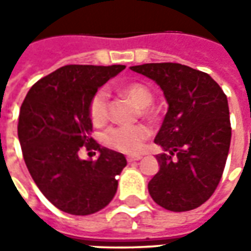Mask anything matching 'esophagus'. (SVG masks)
Returning <instances> with one entry per match:
<instances>
[{"label": "esophagus", "instance_id": "34e87169", "mask_svg": "<svg viewBox=\"0 0 251 251\" xmlns=\"http://www.w3.org/2000/svg\"><path fill=\"white\" fill-rule=\"evenodd\" d=\"M140 159H141V156H128V158H127L128 162H135V160H140Z\"/></svg>", "mask_w": 251, "mask_h": 251}]
</instances>
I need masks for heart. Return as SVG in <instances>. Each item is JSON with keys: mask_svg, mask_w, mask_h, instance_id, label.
Segmentation results:
<instances>
[{"mask_svg": "<svg viewBox=\"0 0 251 251\" xmlns=\"http://www.w3.org/2000/svg\"><path fill=\"white\" fill-rule=\"evenodd\" d=\"M121 96L128 98L141 109V116L147 120H158V111L150 104L153 100L151 89L141 82H130L121 85L117 89ZM89 117L95 126H101L109 117V95L107 92L98 91L89 101ZM150 137V130L145 126H116L103 134V142L109 148L124 153H135L141 150L144 141Z\"/></svg>", "mask_w": 251, "mask_h": 251, "instance_id": "obj_1", "label": "heart"}]
</instances>
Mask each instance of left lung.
<instances>
[{
	"instance_id": "obj_1",
	"label": "left lung",
	"mask_w": 251,
	"mask_h": 251,
	"mask_svg": "<svg viewBox=\"0 0 251 251\" xmlns=\"http://www.w3.org/2000/svg\"><path fill=\"white\" fill-rule=\"evenodd\" d=\"M153 79L169 103L155 144L159 172L148 183L151 197L173 212L202 205L217 190L230 147L226 95L208 74L177 63L131 67Z\"/></svg>"
}]
</instances>
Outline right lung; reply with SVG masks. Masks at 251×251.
Here are the masks:
<instances>
[{
    "label": "right lung",
    "mask_w": 251,
    "mask_h": 251,
    "mask_svg": "<svg viewBox=\"0 0 251 251\" xmlns=\"http://www.w3.org/2000/svg\"><path fill=\"white\" fill-rule=\"evenodd\" d=\"M126 65H65L34 83L21 106L18 137L36 186L54 207L73 215H91L110 202L123 153L89 137V101L103 83ZM99 150L95 161H81L79 150Z\"/></svg>",
    "instance_id": "obj_1"
}]
</instances>
